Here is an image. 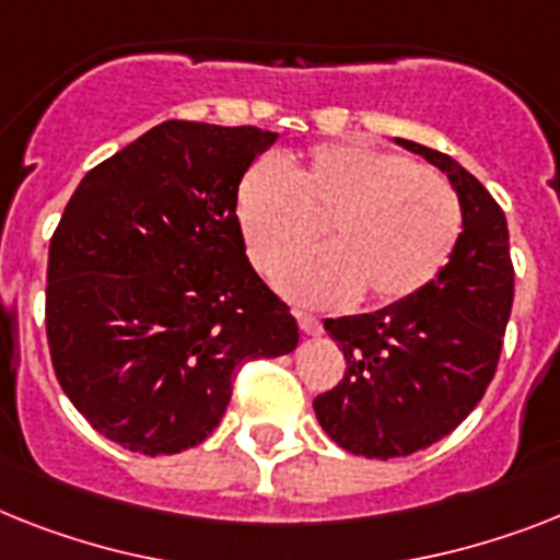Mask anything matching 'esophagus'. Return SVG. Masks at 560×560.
Here are the masks:
<instances>
[{
	"mask_svg": "<svg viewBox=\"0 0 560 560\" xmlns=\"http://www.w3.org/2000/svg\"><path fill=\"white\" fill-rule=\"evenodd\" d=\"M294 317H298L300 331H303V335L317 337V335H320V331H323V323L317 320V317H312V314H306V312H294Z\"/></svg>",
	"mask_w": 560,
	"mask_h": 560,
	"instance_id": "esophagus-1",
	"label": "esophagus"
}]
</instances>
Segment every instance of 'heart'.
<instances>
[{"label":"heart","mask_w":560,"mask_h":560,"mask_svg":"<svg viewBox=\"0 0 560 560\" xmlns=\"http://www.w3.org/2000/svg\"><path fill=\"white\" fill-rule=\"evenodd\" d=\"M327 223L330 246L300 261ZM237 223L257 269L275 275L285 298L340 306L360 294L383 308L427 289L460 237L452 186L395 151L352 142L312 148L289 165L260 160L237 188Z\"/></svg>","instance_id":"b5f03b06"}]
</instances>
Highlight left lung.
I'll return each instance as SVG.
<instances>
[{
    "label": "left lung",
    "mask_w": 560,
    "mask_h": 560,
    "mask_svg": "<svg viewBox=\"0 0 560 560\" xmlns=\"http://www.w3.org/2000/svg\"><path fill=\"white\" fill-rule=\"evenodd\" d=\"M395 142L450 177L464 231L441 275L415 298L323 323L346 374L314 397V415L337 446L377 460L427 450L478 406L501 358L515 291L510 229L492 194L450 154Z\"/></svg>",
    "instance_id": "1"
}]
</instances>
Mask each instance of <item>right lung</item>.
Returning a JSON list of instances; mask_svg holds the SVG:
<instances>
[{
    "label": "right lung",
    "mask_w": 560,
    "mask_h": 560,
    "mask_svg": "<svg viewBox=\"0 0 560 560\" xmlns=\"http://www.w3.org/2000/svg\"><path fill=\"white\" fill-rule=\"evenodd\" d=\"M275 131L168 122L91 168L48 252L59 386L122 450L177 455L225 415L240 366L298 349V320L246 257L240 179Z\"/></svg>",
    "instance_id": "right-lung-1"
}]
</instances>
